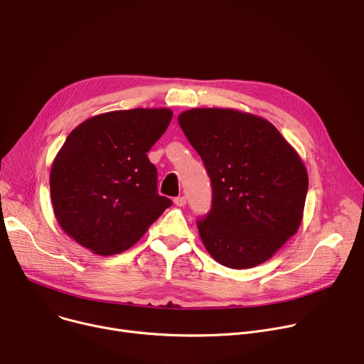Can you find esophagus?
Here are the masks:
<instances>
[{
	"label": "esophagus",
	"mask_w": 364,
	"mask_h": 364,
	"mask_svg": "<svg viewBox=\"0 0 364 364\" xmlns=\"http://www.w3.org/2000/svg\"><path fill=\"white\" fill-rule=\"evenodd\" d=\"M186 203H187L186 196H178V198L174 199V205H177V206H184Z\"/></svg>",
	"instance_id": "34e87169"
}]
</instances>
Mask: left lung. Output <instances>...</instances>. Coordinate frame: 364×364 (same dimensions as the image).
Listing matches in <instances>:
<instances>
[{
    "mask_svg": "<svg viewBox=\"0 0 364 364\" xmlns=\"http://www.w3.org/2000/svg\"><path fill=\"white\" fill-rule=\"evenodd\" d=\"M178 124L212 181V209L198 230L208 253L231 269L269 260L301 224L309 177L278 129L232 108H193Z\"/></svg>",
    "mask_w": 364,
    "mask_h": 364,
    "instance_id": "left-lung-1",
    "label": "left lung"
}]
</instances>
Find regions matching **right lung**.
<instances>
[{
    "mask_svg": "<svg viewBox=\"0 0 364 364\" xmlns=\"http://www.w3.org/2000/svg\"><path fill=\"white\" fill-rule=\"evenodd\" d=\"M171 118L169 108L109 111L68 134L50 174L54 215L68 237L95 255H118L171 206L148 158Z\"/></svg>",
    "mask_w": 364,
    "mask_h": 364,
    "instance_id": "1",
    "label": "right lung"
}]
</instances>
